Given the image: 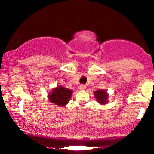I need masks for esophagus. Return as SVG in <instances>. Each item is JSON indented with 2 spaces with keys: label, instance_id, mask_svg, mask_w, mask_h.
Returning <instances> with one entry per match:
<instances>
[{
  "label": "esophagus",
  "instance_id": "1",
  "mask_svg": "<svg viewBox=\"0 0 154 154\" xmlns=\"http://www.w3.org/2000/svg\"><path fill=\"white\" fill-rule=\"evenodd\" d=\"M79 88V90H81V91H84V90H85L86 86L85 85H80Z\"/></svg>",
  "mask_w": 154,
  "mask_h": 154
}]
</instances>
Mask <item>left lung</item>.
<instances>
[{"instance_id":"8db88e82","label":"left lung","mask_w":154,"mask_h":154,"mask_svg":"<svg viewBox=\"0 0 154 154\" xmlns=\"http://www.w3.org/2000/svg\"><path fill=\"white\" fill-rule=\"evenodd\" d=\"M95 98L97 102L101 105H105L108 103V98H109V95L106 91L105 90H98V91H94Z\"/></svg>"}]
</instances>
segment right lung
Instances as JSON below:
<instances>
[{
	"label": "right lung",
	"mask_w": 154,
	"mask_h": 154,
	"mask_svg": "<svg viewBox=\"0 0 154 154\" xmlns=\"http://www.w3.org/2000/svg\"><path fill=\"white\" fill-rule=\"evenodd\" d=\"M73 91L68 88L58 85L54 88L48 95V98L51 103L59 106H64L69 101Z\"/></svg>",
	"instance_id": "1"
}]
</instances>
